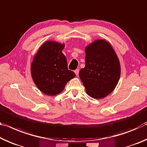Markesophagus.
<instances>
[{
    "instance_id": "1",
    "label": "esophagus",
    "mask_w": 147,
    "mask_h": 147,
    "mask_svg": "<svg viewBox=\"0 0 147 147\" xmlns=\"http://www.w3.org/2000/svg\"><path fill=\"white\" fill-rule=\"evenodd\" d=\"M74 73L76 74V76H78V74H79V69H76L75 71H74Z\"/></svg>"
}]
</instances>
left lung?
I'll list each match as a JSON object with an SVG mask.
<instances>
[{"label":"left lung","instance_id":"obj_1","mask_svg":"<svg viewBox=\"0 0 147 147\" xmlns=\"http://www.w3.org/2000/svg\"><path fill=\"white\" fill-rule=\"evenodd\" d=\"M86 65L79 76L86 92L95 99L103 98L113 92L120 76V65L111 44L95 41L86 48Z\"/></svg>","mask_w":147,"mask_h":147}]
</instances>
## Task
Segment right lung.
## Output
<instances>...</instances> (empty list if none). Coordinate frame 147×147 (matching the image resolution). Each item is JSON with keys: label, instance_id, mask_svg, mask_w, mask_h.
<instances>
[{"label": "right lung", "instance_id": "add662e5", "mask_svg": "<svg viewBox=\"0 0 147 147\" xmlns=\"http://www.w3.org/2000/svg\"><path fill=\"white\" fill-rule=\"evenodd\" d=\"M63 48V44L46 42L32 63V77L38 89L45 94H59L67 82L75 76V73L68 69L66 57L61 52Z\"/></svg>", "mask_w": 147, "mask_h": 147}]
</instances>
